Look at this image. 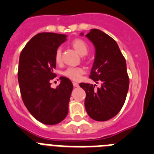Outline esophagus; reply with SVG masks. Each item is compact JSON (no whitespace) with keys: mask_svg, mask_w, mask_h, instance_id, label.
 Returning <instances> with one entry per match:
<instances>
[{"mask_svg":"<svg viewBox=\"0 0 154 154\" xmlns=\"http://www.w3.org/2000/svg\"><path fill=\"white\" fill-rule=\"evenodd\" d=\"M73 85H74V87H78L79 86V83H77V82H73Z\"/></svg>","mask_w":154,"mask_h":154,"instance_id":"esophagus-1","label":"esophagus"}]
</instances>
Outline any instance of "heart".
<instances>
[{"mask_svg":"<svg viewBox=\"0 0 154 154\" xmlns=\"http://www.w3.org/2000/svg\"><path fill=\"white\" fill-rule=\"evenodd\" d=\"M72 45L74 48L77 52L81 55H85L88 53L89 51V47L86 42L82 39L77 38L75 39L72 42ZM55 60L57 63H61L62 62V49L60 48H58L55 51ZM85 73L84 69L81 67H69L65 69L63 72V75L66 78L69 79L71 80L77 81L81 78L82 75Z\"/></svg>","mask_w":154,"mask_h":154,"instance_id":"1","label":"heart"}]
</instances>
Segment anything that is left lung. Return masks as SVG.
Listing matches in <instances>:
<instances>
[{"label":"left lung","instance_id":"obj_1","mask_svg":"<svg viewBox=\"0 0 154 154\" xmlns=\"http://www.w3.org/2000/svg\"><path fill=\"white\" fill-rule=\"evenodd\" d=\"M85 36L96 49L89 77L101 83L97 89L96 85L79 84L86 93L85 110L94 120L106 121L119 113L126 100L130 83L126 60L116 41L103 31L91 29Z\"/></svg>","mask_w":154,"mask_h":154}]
</instances>
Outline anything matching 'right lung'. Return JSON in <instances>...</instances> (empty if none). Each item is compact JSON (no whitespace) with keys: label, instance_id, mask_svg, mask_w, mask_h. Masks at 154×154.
<instances>
[{"label":"right lung","instance_id":"right-lung-1","mask_svg":"<svg viewBox=\"0 0 154 154\" xmlns=\"http://www.w3.org/2000/svg\"><path fill=\"white\" fill-rule=\"evenodd\" d=\"M66 37L50 32L38 34L27 43L19 58L17 79L24 106L37 120L46 125L59 123L69 112L72 82L62 76L56 89L51 87V80L56 76L53 72L55 51Z\"/></svg>","mask_w":154,"mask_h":154}]
</instances>
